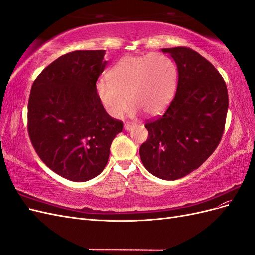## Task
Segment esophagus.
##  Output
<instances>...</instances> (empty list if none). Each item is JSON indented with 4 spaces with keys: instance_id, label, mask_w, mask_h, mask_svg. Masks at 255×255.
Wrapping results in <instances>:
<instances>
[{
    "instance_id": "obj_1",
    "label": "esophagus",
    "mask_w": 255,
    "mask_h": 255,
    "mask_svg": "<svg viewBox=\"0 0 255 255\" xmlns=\"http://www.w3.org/2000/svg\"><path fill=\"white\" fill-rule=\"evenodd\" d=\"M134 126L135 125H133V123H126V125H125V129L127 130V132H129V130H132Z\"/></svg>"
}]
</instances>
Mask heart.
I'll return each instance as SVG.
<instances>
[{"instance_id":"obj_1","label":"heart","mask_w":255,"mask_h":255,"mask_svg":"<svg viewBox=\"0 0 255 255\" xmlns=\"http://www.w3.org/2000/svg\"><path fill=\"white\" fill-rule=\"evenodd\" d=\"M109 79L97 82L96 92L104 110L113 118L121 117L128 101L132 104L130 116L141 111L155 116L171 102L177 84V69L174 61L165 54L126 56L111 69Z\"/></svg>"}]
</instances>
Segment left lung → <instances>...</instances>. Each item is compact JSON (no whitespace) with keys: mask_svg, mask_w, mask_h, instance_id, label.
Wrapping results in <instances>:
<instances>
[{"mask_svg":"<svg viewBox=\"0 0 255 255\" xmlns=\"http://www.w3.org/2000/svg\"><path fill=\"white\" fill-rule=\"evenodd\" d=\"M175 61L177 87L163 116L145 123L139 149L144 168L174 181L201 166L217 148L229 107L227 85L216 68L189 48L161 49Z\"/></svg>","mask_w":255,"mask_h":255,"instance_id":"obj_1","label":"left lung"}]
</instances>
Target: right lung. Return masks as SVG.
I'll return each instance as SVG.
<instances>
[{
    "mask_svg": "<svg viewBox=\"0 0 255 255\" xmlns=\"http://www.w3.org/2000/svg\"><path fill=\"white\" fill-rule=\"evenodd\" d=\"M104 55V50L65 54L37 76L30 89V141L52 171L73 182L103 171L112 141L123 127L106 113L96 92L107 64Z\"/></svg>",
    "mask_w": 255,
    "mask_h": 255,
    "instance_id": "add662e5",
    "label": "right lung"
}]
</instances>
